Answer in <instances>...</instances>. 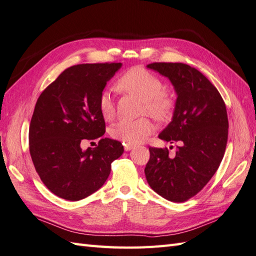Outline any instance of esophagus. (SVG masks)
<instances>
[{"label": "esophagus", "instance_id": "34e87169", "mask_svg": "<svg viewBox=\"0 0 256 256\" xmlns=\"http://www.w3.org/2000/svg\"><path fill=\"white\" fill-rule=\"evenodd\" d=\"M123 145H124V150H126V152H128V150L133 148V145H130V144H123Z\"/></svg>", "mask_w": 256, "mask_h": 256}]
</instances>
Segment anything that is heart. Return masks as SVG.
<instances>
[{"instance_id": "heart-1", "label": "heart", "mask_w": 256, "mask_h": 256, "mask_svg": "<svg viewBox=\"0 0 256 256\" xmlns=\"http://www.w3.org/2000/svg\"><path fill=\"white\" fill-rule=\"evenodd\" d=\"M116 86L118 90L132 94L142 100V114H149L156 120H166L173 114L175 96L171 90L163 88L161 78L152 72L142 68L133 67L119 76ZM98 107L104 119L111 120L116 108L112 97L108 90H104L98 100ZM154 126L148 118L137 120H121L114 123L109 134L114 140L126 144H140L154 132Z\"/></svg>"}]
</instances>
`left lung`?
<instances>
[{
  "instance_id": "1",
  "label": "left lung",
  "mask_w": 256,
  "mask_h": 256,
  "mask_svg": "<svg viewBox=\"0 0 256 256\" xmlns=\"http://www.w3.org/2000/svg\"><path fill=\"white\" fill-rule=\"evenodd\" d=\"M147 67L174 85V116L159 138L178 142V146L174 156L168 148L149 147L146 180L164 199L184 202L208 184L222 160L228 140L226 106L214 85L190 66L152 62Z\"/></svg>"
}]
</instances>
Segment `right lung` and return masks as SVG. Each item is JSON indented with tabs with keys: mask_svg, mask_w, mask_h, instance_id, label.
<instances>
[{
	"mask_svg": "<svg viewBox=\"0 0 256 256\" xmlns=\"http://www.w3.org/2000/svg\"><path fill=\"white\" fill-rule=\"evenodd\" d=\"M121 62L81 64L64 70L38 96L29 128V150L43 184L60 198L78 201L107 180L122 144L102 138L98 100ZM100 139L96 148L80 149Z\"/></svg>",
	"mask_w": 256,
	"mask_h": 256,
	"instance_id": "1",
	"label": "right lung"
}]
</instances>
